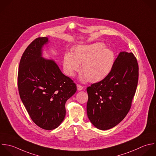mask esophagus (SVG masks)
Here are the masks:
<instances>
[{
	"instance_id": "obj_1",
	"label": "esophagus",
	"mask_w": 156,
	"mask_h": 156,
	"mask_svg": "<svg viewBox=\"0 0 156 156\" xmlns=\"http://www.w3.org/2000/svg\"><path fill=\"white\" fill-rule=\"evenodd\" d=\"M77 89H78V90H83V86H82L81 85H80V84H77Z\"/></svg>"
}]
</instances>
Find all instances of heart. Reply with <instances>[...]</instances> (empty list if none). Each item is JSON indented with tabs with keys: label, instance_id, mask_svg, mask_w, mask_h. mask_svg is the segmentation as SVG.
I'll return each mask as SVG.
<instances>
[{
	"label": "heart",
	"instance_id": "1",
	"mask_svg": "<svg viewBox=\"0 0 156 156\" xmlns=\"http://www.w3.org/2000/svg\"><path fill=\"white\" fill-rule=\"evenodd\" d=\"M115 62L114 51L105 48L102 42L89 45H80L73 48L72 53L67 52L64 55L63 68L65 73L73 76L81 69L83 73L81 81L88 79L90 82H97L106 77L111 71Z\"/></svg>",
	"mask_w": 156,
	"mask_h": 156
}]
</instances>
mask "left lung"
<instances>
[{
    "label": "left lung",
    "mask_w": 156,
    "mask_h": 156,
    "mask_svg": "<svg viewBox=\"0 0 156 156\" xmlns=\"http://www.w3.org/2000/svg\"><path fill=\"white\" fill-rule=\"evenodd\" d=\"M139 80V65L133 53L120 52L101 81L87 87V113L97 128L108 130L120 123L129 111Z\"/></svg>",
    "instance_id": "left-lung-1"
}]
</instances>
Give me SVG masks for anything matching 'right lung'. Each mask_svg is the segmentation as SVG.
<instances>
[{
  "mask_svg": "<svg viewBox=\"0 0 156 156\" xmlns=\"http://www.w3.org/2000/svg\"><path fill=\"white\" fill-rule=\"evenodd\" d=\"M48 41L47 37H37L27 47L19 63L17 86L33 122L52 130L64 120L65 104L76 92V86L53 60L42 57V48Z\"/></svg>",
  "mask_w": 156,
  "mask_h": 156,
  "instance_id": "obj_1",
  "label": "right lung"
}]
</instances>
